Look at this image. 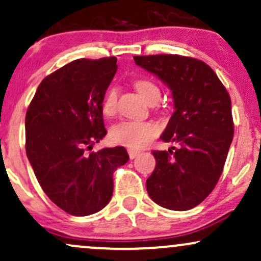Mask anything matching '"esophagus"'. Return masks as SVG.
<instances>
[{"label": "esophagus", "instance_id": "1", "mask_svg": "<svg viewBox=\"0 0 261 261\" xmlns=\"http://www.w3.org/2000/svg\"><path fill=\"white\" fill-rule=\"evenodd\" d=\"M127 152H128V157H130V160H134V158H136L137 155L141 153V151H137V149H133V148H128Z\"/></svg>", "mask_w": 261, "mask_h": 261}]
</instances>
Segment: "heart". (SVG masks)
Here are the masks:
<instances>
[{
  "label": "heart",
  "mask_w": 261,
  "mask_h": 261,
  "mask_svg": "<svg viewBox=\"0 0 261 261\" xmlns=\"http://www.w3.org/2000/svg\"><path fill=\"white\" fill-rule=\"evenodd\" d=\"M135 88L146 101L160 99L161 91L152 81L139 80L135 82ZM118 100V88L110 87L103 98V112L113 114L115 112ZM157 135V127L151 122L140 120H124L114 125L110 130V140L116 145L130 148L145 147Z\"/></svg>",
  "instance_id": "heart-1"
}]
</instances>
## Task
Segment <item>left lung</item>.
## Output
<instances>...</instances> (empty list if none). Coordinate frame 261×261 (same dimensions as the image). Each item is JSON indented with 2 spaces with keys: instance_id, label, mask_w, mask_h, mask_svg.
I'll return each mask as SVG.
<instances>
[{
  "instance_id": "left-lung-1",
  "label": "left lung",
  "mask_w": 261,
  "mask_h": 261,
  "mask_svg": "<svg viewBox=\"0 0 261 261\" xmlns=\"http://www.w3.org/2000/svg\"><path fill=\"white\" fill-rule=\"evenodd\" d=\"M134 60L172 92L174 113L161 139L179 145L152 151L155 168L146 181L147 193L162 207L187 211L208 196L222 174L234 133L229 94L200 60L179 55Z\"/></svg>"
}]
</instances>
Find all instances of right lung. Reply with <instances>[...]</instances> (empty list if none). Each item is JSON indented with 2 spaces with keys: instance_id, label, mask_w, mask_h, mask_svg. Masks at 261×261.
Instances as JSON below:
<instances>
[{
  "instance_id": "add662e5",
  "label": "right lung",
  "mask_w": 261,
  "mask_h": 261,
  "mask_svg": "<svg viewBox=\"0 0 261 261\" xmlns=\"http://www.w3.org/2000/svg\"><path fill=\"white\" fill-rule=\"evenodd\" d=\"M116 60L65 65L41 81L27 110V157L44 193L73 216L106 207L113 173L128 161L121 146L86 153L107 135L103 98L118 70Z\"/></svg>"
}]
</instances>
